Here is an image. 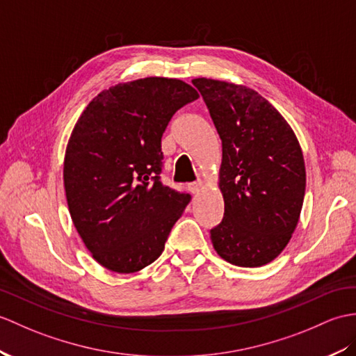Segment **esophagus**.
<instances>
[{"label":"esophagus","instance_id":"obj_1","mask_svg":"<svg viewBox=\"0 0 356 356\" xmlns=\"http://www.w3.org/2000/svg\"><path fill=\"white\" fill-rule=\"evenodd\" d=\"M200 188H202V180H197V181H193V184H188L189 193H193V194L198 193V189H200Z\"/></svg>","mask_w":356,"mask_h":356}]
</instances>
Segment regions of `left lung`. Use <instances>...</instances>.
Listing matches in <instances>:
<instances>
[{
	"label": "left lung",
	"instance_id": "obj_1",
	"mask_svg": "<svg viewBox=\"0 0 356 356\" xmlns=\"http://www.w3.org/2000/svg\"><path fill=\"white\" fill-rule=\"evenodd\" d=\"M221 145L225 217L211 229L213 249L238 267H261L280 254L300 217L307 172L290 124L256 90L194 79Z\"/></svg>",
	"mask_w": 356,
	"mask_h": 356
}]
</instances>
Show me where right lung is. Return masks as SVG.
Returning a JSON list of instances; mask_svg holds the SVG:
<instances>
[{
  "label": "right lung",
  "mask_w": 356,
  "mask_h": 356,
  "mask_svg": "<svg viewBox=\"0 0 356 356\" xmlns=\"http://www.w3.org/2000/svg\"><path fill=\"white\" fill-rule=\"evenodd\" d=\"M197 90L177 79L115 85L90 102L66 145L63 184L74 226L92 258L135 273L163 252L191 195L163 186L161 139Z\"/></svg>",
  "instance_id": "1"
}]
</instances>
